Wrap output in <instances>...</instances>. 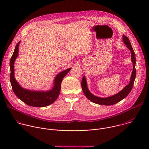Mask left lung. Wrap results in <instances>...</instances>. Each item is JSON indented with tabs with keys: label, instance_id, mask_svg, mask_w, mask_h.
Instances as JSON below:
<instances>
[{
	"label": "left lung",
	"instance_id": "1",
	"mask_svg": "<svg viewBox=\"0 0 149 149\" xmlns=\"http://www.w3.org/2000/svg\"><path fill=\"white\" fill-rule=\"evenodd\" d=\"M123 41L126 45L127 47L130 50V52L131 53V61L133 64V70L132 72V74L131 75L130 83L117 94H116L113 96L108 97L102 98V97H99L93 95L89 92V91L88 88V86H87L85 77L83 76L82 81H81V87H82L83 91L85 96L90 101H91L92 102H93L94 103L100 104V105H105V106L113 105V104L119 102L120 101L123 100L124 98H125L130 93V92H131V91L133 87L135 79L136 77L135 54L134 53V51L132 46H131L130 40H128L127 37L125 35L123 36Z\"/></svg>",
	"mask_w": 149,
	"mask_h": 149
}]
</instances>
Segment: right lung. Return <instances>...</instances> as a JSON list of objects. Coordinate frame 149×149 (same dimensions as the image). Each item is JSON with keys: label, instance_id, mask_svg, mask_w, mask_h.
Here are the masks:
<instances>
[{"label": "right lung", "instance_id": "1", "mask_svg": "<svg viewBox=\"0 0 149 149\" xmlns=\"http://www.w3.org/2000/svg\"><path fill=\"white\" fill-rule=\"evenodd\" d=\"M19 43L20 41L16 45L10 63L11 71L10 79L13 90L15 95L19 99L30 106L37 107L47 106L54 103L58 97L60 93L61 84L63 79L70 71L71 68L65 70L56 76L54 80L53 88L50 91L46 92L34 91L24 89L18 84L14 77V64L18 55V47Z\"/></svg>", "mask_w": 149, "mask_h": 149}]
</instances>
